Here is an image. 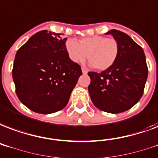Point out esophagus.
Returning a JSON list of instances; mask_svg holds the SVG:
<instances>
[{
  "label": "esophagus",
  "instance_id": "esophagus-1",
  "mask_svg": "<svg viewBox=\"0 0 158 158\" xmlns=\"http://www.w3.org/2000/svg\"><path fill=\"white\" fill-rule=\"evenodd\" d=\"M81 72L83 74H87V70L86 68H81Z\"/></svg>",
  "mask_w": 158,
  "mask_h": 158
}]
</instances>
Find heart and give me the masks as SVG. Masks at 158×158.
Here are the masks:
<instances>
[{"label":"heart","mask_w":158,"mask_h":158,"mask_svg":"<svg viewBox=\"0 0 158 158\" xmlns=\"http://www.w3.org/2000/svg\"><path fill=\"white\" fill-rule=\"evenodd\" d=\"M66 49L68 56L73 62L80 63L88 57L90 65L100 71L112 66L118 55L117 41L102 35L81 38L78 42L68 40L66 42Z\"/></svg>","instance_id":"1"}]
</instances>
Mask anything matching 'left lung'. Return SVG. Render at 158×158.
<instances>
[{
  "mask_svg": "<svg viewBox=\"0 0 158 158\" xmlns=\"http://www.w3.org/2000/svg\"><path fill=\"white\" fill-rule=\"evenodd\" d=\"M118 44L114 64L101 73L90 72L88 92L97 108L109 113L127 111L141 99L148 70L143 49L126 33L111 30Z\"/></svg>",
  "mask_w": 158,
  "mask_h": 158,
  "instance_id": "8db88e82",
  "label": "left lung"
}]
</instances>
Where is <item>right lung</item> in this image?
I'll return each instance as SVG.
<instances>
[{
  "instance_id": "obj_1",
  "label": "right lung",
  "mask_w": 158,
  "mask_h": 158,
  "mask_svg": "<svg viewBox=\"0 0 158 158\" xmlns=\"http://www.w3.org/2000/svg\"><path fill=\"white\" fill-rule=\"evenodd\" d=\"M41 31L17 51L12 77L19 100L30 110L50 114L63 109L82 75L81 66L71 60L67 38Z\"/></svg>"
}]
</instances>
